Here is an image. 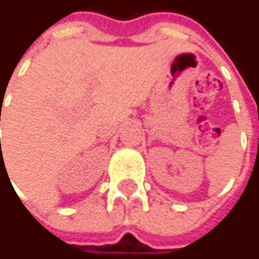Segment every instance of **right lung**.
<instances>
[{"label": "right lung", "mask_w": 259, "mask_h": 259, "mask_svg": "<svg viewBox=\"0 0 259 259\" xmlns=\"http://www.w3.org/2000/svg\"><path fill=\"white\" fill-rule=\"evenodd\" d=\"M0 120H1V118H0Z\"/></svg>", "instance_id": "1"}]
</instances>
